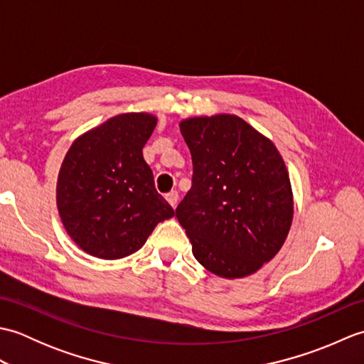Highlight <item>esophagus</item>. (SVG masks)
Returning a JSON list of instances; mask_svg holds the SVG:
<instances>
[{"label":"esophagus","mask_w":364,"mask_h":364,"mask_svg":"<svg viewBox=\"0 0 364 364\" xmlns=\"http://www.w3.org/2000/svg\"><path fill=\"white\" fill-rule=\"evenodd\" d=\"M166 198H167V202H168V205H170V206H172V208H176V203H178V192L172 191V192H170V194H167V196H166Z\"/></svg>","instance_id":"esophagus-1"}]
</instances>
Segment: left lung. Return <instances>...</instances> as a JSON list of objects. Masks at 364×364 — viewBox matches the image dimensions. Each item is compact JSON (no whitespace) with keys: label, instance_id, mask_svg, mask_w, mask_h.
Returning <instances> with one entry per match:
<instances>
[{"label":"left lung","instance_id":"8db88e82","mask_svg":"<svg viewBox=\"0 0 364 364\" xmlns=\"http://www.w3.org/2000/svg\"><path fill=\"white\" fill-rule=\"evenodd\" d=\"M194 164L192 188L176 208L196 259L211 274L244 278L280 252L294 197L280 151L235 114L180 122Z\"/></svg>","mask_w":364,"mask_h":364}]
</instances>
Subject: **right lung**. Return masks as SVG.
<instances>
[{
    "label": "right lung",
    "mask_w": 364,
    "mask_h": 364,
    "mask_svg": "<svg viewBox=\"0 0 364 364\" xmlns=\"http://www.w3.org/2000/svg\"><path fill=\"white\" fill-rule=\"evenodd\" d=\"M156 123L150 112L114 115L76 137L65 154L56 184L59 218L92 257L125 258L175 215L142 154Z\"/></svg>",
    "instance_id": "right-lung-1"
}]
</instances>
